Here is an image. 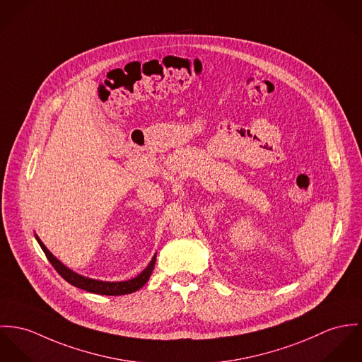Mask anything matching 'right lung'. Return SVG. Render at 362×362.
<instances>
[{"label":"right lung","instance_id":"add662e5","mask_svg":"<svg viewBox=\"0 0 362 362\" xmlns=\"http://www.w3.org/2000/svg\"><path fill=\"white\" fill-rule=\"evenodd\" d=\"M36 239L40 244L41 250L44 251L45 257L48 258V261L51 262V265L55 268V271L68 281L71 283L72 286L75 287H79L83 288L86 291H90V293H95V294H104V296H122V294H129V293H133L136 290H139L140 287H143L147 281L150 279L151 276V272L154 269V265H156V258L157 255H154V258L151 259V262L148 264V267L139 275L136 276L134 279H130V281H94V279H88V278H84L75 272H72L69 268H66L64 264H61L48 250L47 247L42 244V241L36 236Z\"/></svg>","mask_w":362,"mask_h":362}]
</instances>
